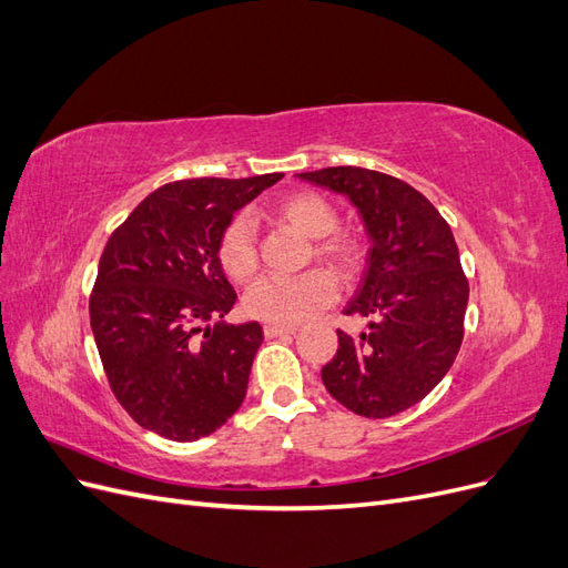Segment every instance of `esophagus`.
I'll return each instance as SVG.
<instances>
[{"mask_svg":"<svg viewBox=\"0 0 568 568\" xmlns=\"http://www.w3.org/2000/svg\"><path fill=\"white\" fill-rule=\"evenodd\" d=\"M265 336L274 338V336H291L296 334V326H282V324H265Z\"/></svg>","mask_w":568,"mask_h":568,"instance_id":"esophagus-1","label":"esophagus"}]
</instances>
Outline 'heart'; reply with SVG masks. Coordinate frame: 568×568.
I'll return each mask as SVG.
<instances>
[{"label":"heart","instance_id":"heart-1","mask_svg":"<svg viewBox=\"0 0 568 568\" xmlns=\"http://www.w3.org/2000/svg\"><path fill=\"white\" fill-rule=\"evenodd\" d=\"M274 220L298 232L305 239H315L313 253L341 272L357 265L359 248L355 239L336 230L334 205L320 194L296 192L272 205ZM220 265L234 282H248L257 270V236L248 215H236L222 230L217 242ZM336 298V284L329 272L313 270L301 277H265L257 280L244 296V311L253 320L291 326L315 315Z\"/></svg>","mask_w":568,"mask_h":568}]
</instances>
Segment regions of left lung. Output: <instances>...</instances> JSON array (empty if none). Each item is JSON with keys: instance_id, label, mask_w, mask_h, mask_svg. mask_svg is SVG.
Masks as SVG:
<instances>
[{"instance_id": "obj_1", "label": "left lung", "mask_w": 568, "mask_h": 568, "mask_svg": "<svg viewBox=\"0 0 568 568\" xmlns=\"http://www.w3.org/2000/svg\"><path fill=\"white\" fill-rule=\"evenodd\" d=\"M296 178L346 196L369 236L363 284L343 311L367 317V332H338L322 382L355 415H398L436 388L462 346L469 284L450 225L417 189L376 170L338 165Z\"/></svg>"}]
</instances>
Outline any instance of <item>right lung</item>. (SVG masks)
<instances>
[{
  "instance_id": "right-lung-1",
  "label": "right lung",
  "mask_w": 568,
  "mask_h": 568,
  "mask_svg": "<svg viewBox=\"0 0 568 568\" xmlns=\"http://www.w3.org/2000/svg\"><path fill=\"white\" fill-rule=\"evenodd\" d=\"M282 178L165 184L111 234L90 322L113 395L146 432L192 443L242 407L263 326L213 324L236 303L217 242L234 213Z\"/></svg>"
}]
</instances>
